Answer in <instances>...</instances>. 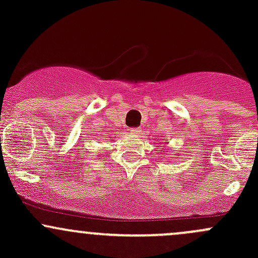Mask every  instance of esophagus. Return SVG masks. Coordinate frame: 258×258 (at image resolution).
Masks as SVG:
<instances>
[{
  "instance_id": "esophagus-1",
  "label": "esophagus",
  "mask_w": 258,
  "mask_h": 258,
  "mask_svg": "<svg viewBox=\"0 0 258 258\" xmlns=\"http://www.w3.org/2000/svg\"><path fill=\"white\" fill-rule=\"evenodd\" d=\"M130 132H131L132 135H135V136H137V135L141 134L142 130L140 128V127H136V128H130Z\"/></svg>"
}]
</instances>
